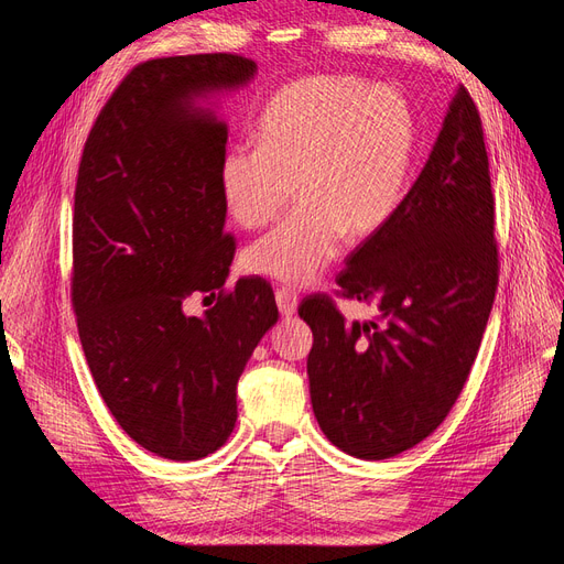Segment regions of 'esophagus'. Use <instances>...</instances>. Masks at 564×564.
I'll list each match as a JSON object with an SVG mask.
<instances>
[{"label": "esophagus", "mask_w": 564, "mask_h": 564, "mask_svg": "<svg viewBox=\"0 0 564 564\" xmlns=\"http://www.w3.org/2000/svg\"><path fill=\"white\" fill-rule=\"evenodd\" d=\"M275 301H278V308H280V313H282L284 317L294 315L296 308H299V294L294 292V289H286V286L278 289V292H275Z\"/></svg>", "instance_id": "34e87169"}]
</instances>
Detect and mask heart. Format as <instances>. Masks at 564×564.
<instances>
[{"mask_svg": "<svg viewBox=\"0 0 564 564\" xmlns=\"http://www.w3.org/2000/svg\"><path fill=\"white\" fill-rule=\"evenodd\" d=\"M259 145L220 160V195L237 226L261 228L294 193L301 209L245 251L251 275L311 284L346 235L379 232L398 212L414 160V117L402 94L346 75H315L265 106Z\"/></svg>", "mask_w": 564, "mask_h": 564, "instance_id": "1", "label": "heart"}]
</instances>
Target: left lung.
Masks as SVG:
<instances>
[{
    "mask_svg": "<svg viewBox=\"0 0 564 564\" xmlns=\"http://www.w3.org/2000/svg\"><path fill=\"white\" fill-rule=\"evenodd\" d=\"M497 282L482 122L458 87L412 191L336 278L379 319L348 324L324 296L299 308L313 329V412L332 445L381 460L429 437L464 390Z\"/></svg>",
    "mask_w": 564,
    "mask_h": 564,
    "instance_id": "left-lung-1",
    "label": "left lung"
}]
</instances>
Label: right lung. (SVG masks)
Returning <instances> with one entry per match:
<instances>
[{
    "label": "right lung",
    "mask_w": 564,
    "mask_h": 564,
    "mask_svg": "<svg viewBox=\"0 0 564 564\" xmlns=\"http://www.w3.org/2000/svg\"><path fill=\"white\" fill-rule=\"evenodd\" d=\"M253 61L197 54L148 61L100 110L79 162L73 305L91 377L124 433L172 460L214 454L235 429L237 381L278 322L275 294L240 278L224 294L235 240L224 232L220 96ZM219 301L185 316L193 293Z\"/></svg>",
    "instance_id": "1"
}]
</instances>
